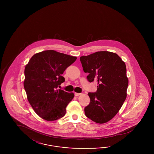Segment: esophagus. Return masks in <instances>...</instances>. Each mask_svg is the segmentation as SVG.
<instances>
[{
  "instance_id": "esophagus-1",
  "label": "esophagus",
  "mask_w": 154,
  "mask_h": 154,
  "mask_svg": "<svg viewBox=\"0 0 154 154\" xmlns=\"http://www.w3.org/2000/svg\"><path fill=\"white\" fill-rule=\"evenodd\" d=\"M80 95H81V93H75V97H78Z\"/></svg>"
}]
</instances>
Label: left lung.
<instances>
[{
  "mask_svg": "<svg viewBox=\"0 0 154 154\" xmlns=\"http://www.w3.org/2000/svg\"><path fill=\"white\" fill-rule=\"evenodd\" d=\"M90 82H98L96 93H89L90 102L85 108L86 117L99 124L111 120L125 100L128 86L125 63L116 53L98 51L80 57Z\"/></svg>",
  "mask_w": 154,
  "mask_h": 154,
  "instance_id": "8db88e82",
  "label": "left lung"
}]
</instances>
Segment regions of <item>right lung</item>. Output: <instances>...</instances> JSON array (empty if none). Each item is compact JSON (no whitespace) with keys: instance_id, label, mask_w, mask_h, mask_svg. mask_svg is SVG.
Instances as JSON below:
<instances>
[{"instance_id":"right-lung-1","label":"right lung","mask_w":154,"mask_h":154,"mask_svg":"<svg viewBox=\"0 0 154 154\" xmlns=\"http://www.w3.org/2000/svg\"><path fill=\"white\" fill-rule=\"evenodd\" d=\"M76 59L75 56L46 50L34 54L25 66L23 86L28 101L43 119L54 121L65 115L75 95L57 88L65 81L61 75Z\"/></svg>"}]
</instances>
